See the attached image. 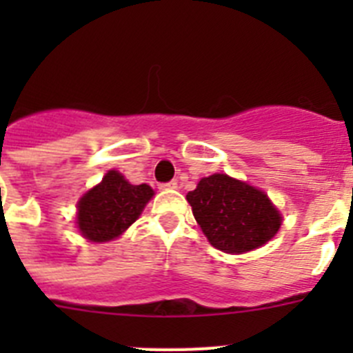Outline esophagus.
<instances>
[{"label":"esophagus","instance_id":"esophagus-1","mask_svg":"<svg viewBox=\"0 0 353 353\" xmlns=\"http://www.w3.org/2000/svg\"><path fill=\"white\" fill-rule=\"evenodd\" d=\"M161 187H164V189H176V187H179V182H176V180H171V182L168 183H162Z\"/></svg>","mask_w":353,"mask_h":353}]
</instances>
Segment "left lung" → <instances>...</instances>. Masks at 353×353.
I'll return each instance as SVG.
<instances>
[{
	"mask_svg": "<svg viewBox=\"0 0 353 353\" xmlns=\"http://www.w3.org/2000/svg\"><path fill=\"white\" fill-rule=\"evenodd\" d=\"M187 201L208 242L230 254L261 248L283 223L263 191L224 173L199 180L194 191L187 192Z\"/></svg>",
	"mask_w": 353,
	"mask_h": 353,
	"instance_id": "left-lung-1",
	"label": "left lung"
}]
</instances>
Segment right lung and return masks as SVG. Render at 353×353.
Listing matches in <instances>:
<instances>
[{
    "label": "right lung",
    "mask_w": 353,
    "mask_h": 353,
    "mask_svg": "<svg viewBox=\"0 0 353 353\" xmlns=\"http://www.w3.org/2000/svg\"><path fill=\"white\" fill-rule=\"evenodd\" d=\"M152 196L154 189L146 183L132 185L118 171H108L102 182L90 189L77 203L79 233L90 242L117 239L136 223Z\"/></svg>",
    "instance_id": "right-lung-1"
}]
</instances>
